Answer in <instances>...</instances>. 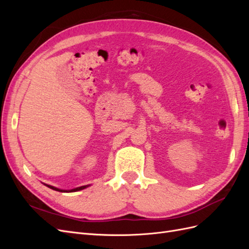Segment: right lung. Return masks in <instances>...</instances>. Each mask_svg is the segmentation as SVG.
Here are the masks:
<instances>
[{
    "mask_svg": "<svg viewBox=\"0 0 249 249\" xmlns=\"http://www.w3.org/2000/svg\"><path fill=\"white\" fill-rule=\"evenodd\" d=\"M84 187H85V186H83V187H79V188H76V189H73V191H74V190H80V189H83V188H84ZM71 191H72V190H71Z\"/></svg>",
    "mask_w": 249,
    "mask_h": 249,
    "instance_id": "add662e5",
    "label": "right lung"
}]
</instances>
